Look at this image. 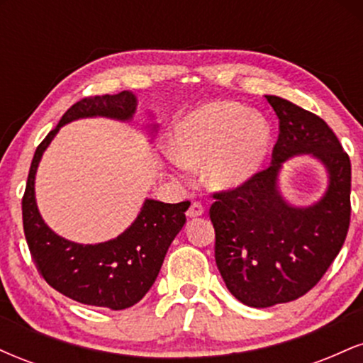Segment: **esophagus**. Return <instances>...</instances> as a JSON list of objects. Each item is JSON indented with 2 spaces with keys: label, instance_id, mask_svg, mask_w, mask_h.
Wrapping results in <instances>:
<instances>
[{
  "label": "esophagus",
  "instance_id": "34e87169",
  "mask_svg": "<svg viewBox=\"0 0 363 363\" xmlns=\"http://www.w3.org/2000/svg\"><path fill=\"white\" fill-rule=\"evenodd\" d=\"M205 213V206L201 205L199 201H193L191 203L189 210H187V216H191V218H196V216H201Z\"/></svg>",
  "mask_w": 363,
  "mask_h": 363
}]
</instances>
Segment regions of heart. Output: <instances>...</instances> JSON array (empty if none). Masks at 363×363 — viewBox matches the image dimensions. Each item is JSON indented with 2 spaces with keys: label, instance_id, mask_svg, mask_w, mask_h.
<instances>
[{
  "label": "heart",
  "instance_id": "1",
  "mask_svg": "<svg viewBox=\"0 0 363 363\" xmlns=\"http://www.w3.org/2000/svg\"><path fill=\"white\" fill-rule=\"evenodd\" d=\"M268 147V123L234 102H215L194 111L177 123L170 140L179 164H208V184L218 189L249 181L264 162Z\"/></svg>",
  "mask_w": 363,
  "mask_h": 363
}]
</instances>
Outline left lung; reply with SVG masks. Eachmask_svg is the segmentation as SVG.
<instances>
[{
  "label": "left lung",
  "instance_id": "1",
  "mask_svg": "<svg viewBox=\"0 0 363 363\" xmlns=\"http://www.w3.org/2000/svg\"><path fill=\"white\" fill-rule=\"evenodd\" d=\"M280 124L272 165L244 184L215 191L210 218L215 261L225 285L249 307L291 302L318 285L338 256L350 227L352 164L319 116L266 95ZM312 152L327 165L330 187L314 207L291 208L276 189L286 157Z\"/></svg>",
  "mask_w": 363,
  "mask_h": 363
}]
</instances>
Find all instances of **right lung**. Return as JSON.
<instances>
[{"label": "right lung", "instance_id": "add662e5", "mask_svg": "<svg viewBox=\"0 0 363 363\" xmlns=\"http://www.w3.org/2000/svg\"><path fill=\"white\" fill-rule=\"evenodd\" d=\"M136 109L131 91L83 97L65 112L32 158L22 198L23 232L37 269L54 290L73 301L121 311L135 306L157 280L169 245L186 223L189 201L176 205L147 199L138 218L118 239L82 245L56 235L40 218L34 179L44 150L62 124L90 116L129 119Z\"/></svg>", "mask_w": 363, "mask_h": 363}]
</instances>
